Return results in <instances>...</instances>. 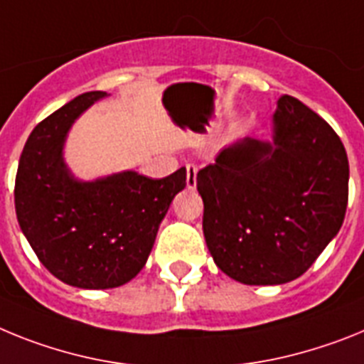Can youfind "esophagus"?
<instances>
[{"mask_svg":"<svg viewBox=\"0 0 364 364\" xmlns=\"http://www.w3.org/2000/svg\"><path fill=\"white\" fill-rule=\"evenodd\" d=\"M196 176H198V166L196 164H186V188L194 191L196 188Z\"/></svg>","mask_w":364,"mask_h":364,"instance_id":"1","label":"esophagus"}]
</instances>
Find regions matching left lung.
Segmentation results:
<instances>
[{
	"mask_svg": "<svg viewBox=\"0 0 364 364\" xmlns=\"http://www.w3.org/2000/svg\"><path fill=\"white\" fill-rule=\"evenodd\" d=\"M267 141L243 137L198 172L214 264L247 286L291 282L337 236L348 205V157L324 119L284 95Z\"/></svg>",
	"mask_w": 364,
	"mask_h": 364,
	"instance_id": "8db88e82",
	"label": "left lung"
}]
</instances>
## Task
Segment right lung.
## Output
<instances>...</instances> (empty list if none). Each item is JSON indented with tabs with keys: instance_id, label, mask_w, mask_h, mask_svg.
<instances>
[{
	"instance_id": "obj_1",
	"label": "right lung",
	"mask_w": 364,
	"mask_h": 364,
	"mask_svg": "<svg viewBox=\"0 0 364 364\" xmlns=\"http://www.w3.org/2000/svg\"><path fill=\"white\" fill-rule=\"evenodd\" d=\"M104 91L56 109L29 135L16 173L18 223L50 274L80 289L128 284L150 257L161 221L186 185V170L150 179L135 170L80 179L65 163V141L78 117Z\"/></svg>"
}]
</instances>
